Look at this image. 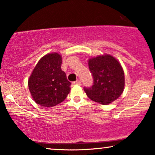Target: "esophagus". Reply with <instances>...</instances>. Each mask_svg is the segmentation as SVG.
<instances>
[{
  "label": "esophagus",
  "instance_id": "esophagus-1",
  "mask_svg": "<svg viewBox=\"0 0 155 155\" xmlns=\"http://www.w3.org/2000/svg\"><path fill=\"white\" fill-rule=\"evenodd\" d=\"M73 84H78V85H81V82L80 80H76V81L73 82Z\"/></svg>",
  "mask_w": 155,
  "mask_h": 155
}]
</instances>
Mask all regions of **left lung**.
I'll use <instances>...</instances> for the list:
<instances>
[{"label":"left lung","mask_w":155,"mask_h":155,"mask_svg":"<svg viewBox=\"0 0 155 155\" xmlns=\"http://www.w3.org/2000/svg\"><path fill=\"white\" fill-rule=\"evenodd\" d=\"M88 65L94 82L90 87H84L87 96L103 105L116 100L125 86L124 72L119 61L104 54L90 58Z\"/></svg>","instance_id":"8db88e82"}]
</instances>
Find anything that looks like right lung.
I'll return each instance as SVG.
<instances>
[{
  "instance_id": "1",
  "label": "right lung",
  "mask_w": 155,
  "mask_h": 155,
  "mask_svg": "<svg viewBox=\"0 0 155 155\" xmlns=\"http://www.w3.org/2000/svg\"><path fill=\"white\" fill-rule=\"evenodd\" d=\"M62 57L58 53L48 54L39 61L28 80L29 92L41 107H51L64 101L71 83L61 70Z\"/></svg>"
}]
</instances>
